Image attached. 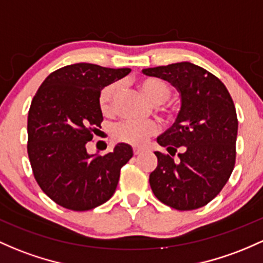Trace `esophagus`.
Returning a JSON list of instances; mask_svg holds the SVG:
<instances>
[{
	"mask_svg": "<svg viewBox=\"0 0 263 263\" xmlns=\"http://www.w3.org/2000/svg\"><path fill=\"white\" fill-rule=\"evenodd\" d=\"M142 152H143L142 147H134V154L135 155H140V154H142Z\"/></svg>",
	"mask_w": 263,
	"mask_h": 263,
	"instance_id": "obj_1",
	"label": "esophagus"
}]
</instances>
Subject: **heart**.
I'll list each match as a JSON object with an SVG mask.
<instances>
[{"instance_id":"obj_1","label":"heart","mask_w":263,"mask_h":263,"mask_svg":"<svg viewBox=\"0 0 263 263\" xmlns=\"http://www.w3.org/2000/svg\"><path fill=\"white\" fill-rule=\"evenodd\" d=\"M141 91L145 96L155 105H161L166 102L170 97L171 89L168 85L162 80L155 79V77H146L138 82ZM120 91V83H109L101 89L99 95V106L103 115L111 114L114 109L115 100ZM157 131V125L152 121H135L125 120L118 122L112 128L114 137L122 142L132 143V145H141L146 141V138L151 136Z\"/></svg>"}]
</instances>
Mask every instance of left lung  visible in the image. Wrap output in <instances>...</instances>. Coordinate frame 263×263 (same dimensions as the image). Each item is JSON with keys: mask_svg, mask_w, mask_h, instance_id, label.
<instances>
[{"mask_svg": "<svg viewBox=\"0 0 263 263\" xmlns=\"http://www.w3.org/2000/svg\"><path fill=\"white\" fill-rule=\"evenodd\" d=\"M142 73L171 83L181 100L175 123L157 137L171 156L155 152L152 192L172 209H200L220 193L233 171L238 129L233 101L217 77L191 62L143 68ZM178 148L180 161H175Z\"/></svg>", "mask_w": 263, "mask_h": 263, "instance_id": "1", "label": "left lung"}]
</instances>
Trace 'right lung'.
Returning <instances> with one entry per match:
<instances>
[{
  "instance_id": "add662e5",
  "label": "right lung",
  "mask_w": 263,
  "mask_h": 263,
  "mask_svg": "<svg viewBox=\"0 0 263 263\" xmlns=\"http://www.w3.org/2000/svg\"><path fill=\"white\" fill-rule=\"evenodd\" d=\"M131 68L74 63L52 72L34 95L27 120V152L37 183L65 209L87 211L112 197L134 149L117 143L105 156L86 149L102 122L101 89Z\"/></svg>"
}]
</instances>
